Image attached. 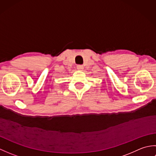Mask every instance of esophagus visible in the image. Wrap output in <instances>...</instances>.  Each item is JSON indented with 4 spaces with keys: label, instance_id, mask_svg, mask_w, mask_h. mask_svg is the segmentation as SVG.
Wrapping results in <instances>:
<instances>
[{
    "label": "esophagus",
    "instance_id": "obj_1",
    "mask_svg": "<svg viewBox=\"0 0 156 156\" xmlns=\"http://www.w3.org/2000/svg\"><path fill=\"white\" fill-rule=\"evenodd\" d=\"M77 69H78V70L82 71L84 69V66H82V65H78L77 66Z\"/></svg>",
    "mask_w": 156,
    "mask_h": 156
}]
</instances>
